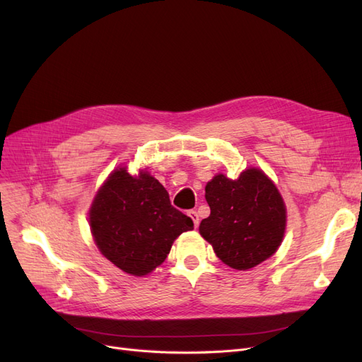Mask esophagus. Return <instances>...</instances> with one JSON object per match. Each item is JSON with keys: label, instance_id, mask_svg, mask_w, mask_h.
<instances>
[{"label": "esophagus", "instance_id": "esophagus-1", "mask_svg": "<svg viewBox=\"0 0 362 362\" xmlns=\"http://www.w3.org/2000/svg\"><path fill=\"white\" fill-rule=\"evenodd\" d=\"M189 217L192 218L194 226H195V227H198V224H199V216H198V213H197L195 210H191V211H189Z\"/></svg>", "mask_w": 362, "mask_h": 362}]
</instances>
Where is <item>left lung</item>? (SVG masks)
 Here are the masks:
<instances>
[{"label": "left lung", "mask_w": 362, "mask_h": 362, "mask_svg": "<svg viewBox=\"0 0 362 362\" xmlns=\"http://www.w3.org/2000/svg\"><path fill=\"white\" fill-rule=\"evenodd\" d=\"M211 214L201 236L235 270H248L270 258L286 229V206L276 185L259 168H246L236 180L217 175L205 186Z\"/></svg>", "instance_id": "obj_1"}]
</instances>
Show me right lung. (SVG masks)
Instances as JSON below:
<instances>
[{
  "mask_svg": "<svg viewBox=\"0 0 362 362\" xmlns=\"http://www.w3.org/2000/svg\"><path fill=\"white\" fill-rule=\"evenodd\" d=\"M89 226L101 254L132 276H145L167 258L171 245L194 229L191 217L171 205L164 186L146 170L112 171L93 198Z\"/></svg>",
  "mask_w": 362,
  "mask_h": 362,
  "instance_id": "right-lung-1",
  "label": "right lung"
}]
</instances>
